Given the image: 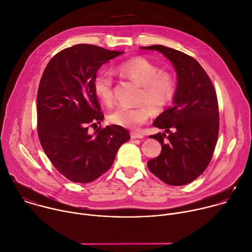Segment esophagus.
<instances>
[{
	"instance_id": "obj_1",
	"label": "esophagus",
	"mask_w": 252,
	"mask_h": 252,
	"mask_svg": "<svg viewBox=\"0 0 252 252\" xmlns=\"http://www.w3.org/2000/svg\"><path fill=\"white\" fill-rule=\"evenodd\" d=\"M130 137L131 138H142L143 137V134L141 132H138V131H131L130 132Z\"/></svg>"
}]
</instances>
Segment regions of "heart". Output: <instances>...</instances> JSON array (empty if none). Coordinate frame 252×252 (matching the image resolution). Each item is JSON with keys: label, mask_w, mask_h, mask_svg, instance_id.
<instances>
[{"label": "heart", "mask_w": 252, "mask_h": 252, "mask_svg": "<svg viewBox=\"0 0 252 252\" xmlns=\"http://www.w3.org/2000/svg\"><path fill=\"white\" fill-rule=\"evenodd\" d=\"M118 71L141 86L136 102L131 108H119L109 121L117 126L135 128L147 122L151 113L159 114L168 107L177 93V79L172 72L164 71L150 60L137 56L123 62ZM94 92L106 106L115 101L114 80L110 74H99L93 83Z\"/></svg>", "instance_id": "obj_1"}]
</instances>
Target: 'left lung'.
I'll return each mask as SVG.
<instances>
[{"mask_svg": "<svg viewBox=\"0 0 252 252\" xmlns=\"http://www.w3.org/2000/svg\"><path fill=\"white\" fill-rule=\"evenodd\" d=\"M141 48L161 52L172 62L178 77L173 106L153 123L165 132L149 135L162 149L148 160V169L166 184L186 185L207 169L215 151L220 128L217 93L209 75L192 56L163 45Z\"/></svg>", "mask_w": 252, "mask_h": 252, "instance_id": "left-lung-1", "label": "left lung"}]
</instances>
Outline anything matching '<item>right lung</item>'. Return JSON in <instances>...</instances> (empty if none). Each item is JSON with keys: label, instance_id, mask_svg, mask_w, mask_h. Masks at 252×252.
I'll return each instance as SVG.
<instances>
[{"label": "right lung", "instance_id": "obj_1", "mask_svg": "<svg viewBox=\"0 0 252 252\" xmlns=\"http://www.w3.org/2000/svg\"><path fill=\"white\" fill-rule=\"evenodd\" d=\"M123 52L93 44H76L55 54L41 76L37 98V132L44 153L57 171L75 183H89L114 163L130 138L123 126H101L104 114L94 92L99 68Z\"/></svg>", "mask_w": 252, "mask_h": 252}]
</instances>
